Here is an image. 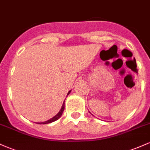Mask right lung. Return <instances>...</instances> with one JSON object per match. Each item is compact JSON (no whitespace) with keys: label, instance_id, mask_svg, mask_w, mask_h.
<instances>
[{"label":"right lung","instance_id":"1","mask_svg":"<svg viewBox=\"0 0 150 150\" xmlns=\"http://www.w3.org/2000/svg\"><path fill=\"white\" fill-rule=\"evenodd\" d=\"M70 92H71V91H69V92H68V95L70 94ZM64 108H65V104H64V102H63L61 109L60 110L59 112L57 113V115H56V116H55L54 117H53L52 118H51V119L49 120H46V121H45V122H42V123H37V124H47V123H51L53 121H56V120H58V118H59L60 117L62 116V113H63V111H64Z\"/></svg>","mask_w":150,"mask_h":150}]
</instances>
